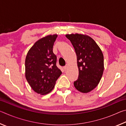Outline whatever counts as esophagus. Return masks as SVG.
I'll list each match as a JSON object with an SVG mask.
<instances>
[{
    "mask_svg": "<svg viewBox=\"0 0 126 126\" xmlns=\"http://www.w3.org/2000/svg\"><path fill=\"white\" fill-rule=\"evenodd\" d=\"M68 65H66L64 67V69L65 71H67V70L68 69Z\"/></svg>",
    "mask_w": 126,
    "mask_h": 126,
    "instance_id": "esophagus-1",
    "label": "esophagus"
}]
</instances>
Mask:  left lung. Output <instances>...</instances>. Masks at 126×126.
<instances>
[{
    "label": "left lung",
    "mask_w": 126,
    "mask_h": 126,
    "mask_svg": "<svg viewBox=\"0 0 126 126\" xmlns=\"http://www.w3.org/2000/svg\"><path fill=\"white\" fill-rule=\"evenodd\" d=\"M77 55L78 79L74 82L76 89L83 93L93 90L101 79L104 71L103 54L93 38L83 34H68Z\"/></svg>",
    "instance_id": "8db88e82"
}]
</instances>
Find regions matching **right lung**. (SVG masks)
Here are the masks:
<instances>
[{
  "label": "right lung",
  "mask_w": 126,
  "mask_h": 126,
  "mask_svg": "<svg viewBox=\"0 0 126 126\" xmlns=\"http://www.w3.org/2000/svg\"><path fill=\"white\" fill-rule=\"evenodd\" d=\"M57 36L48 35L40 38L30 48L25 58V78L33 90L40 95L50 93L62 74L53 52Z\"/></svg>",
  "instance_id": "add662e5"
}]
</instances>
